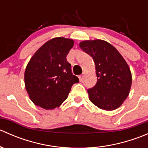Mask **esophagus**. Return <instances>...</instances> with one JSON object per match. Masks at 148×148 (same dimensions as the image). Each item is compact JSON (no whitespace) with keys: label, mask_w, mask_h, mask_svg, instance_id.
I'll use <instances>...</instances> for the list:
<instances>
[{"label":"esophagus","mask_w":148,"mask_h":148,"mask_svg":"<svg viewBox=\"0 0 148 148\" xmlns=\"http://www.w3.org/2000/svg\"><path fill=\"white\" fill-rule=\"evenodd\" d=\"M83 77H84V76H83V74H82V75H79V81H82V79H83Z\"/></svg>","instance_id":"1"}]
</instances>
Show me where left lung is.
Wrapping results in <instances>:
<instances>
[{
  "label": "left lung",
  "instance_id": "8db88e82",
  "mask_svg": "<svg viewBox=\"0 0 148 148\" xmlns=\"http://www.w3.org/2000/svg\"><path fill=\"white\" fill-rule=\"evenodd\" d=\"M82 49L95 62L97 81L87 89L89 100L99 108L114 110L129 95L132 84L130 69L118 51L103 40L84 41Z\"/></svg>",
  "mask_w": 148,
  "mask_h": 148
}]
</instances>
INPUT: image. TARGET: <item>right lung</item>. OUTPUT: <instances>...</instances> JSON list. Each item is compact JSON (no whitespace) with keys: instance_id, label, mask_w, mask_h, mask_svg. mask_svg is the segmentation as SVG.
Here are the masks:
<instances>
[{"instance_id":"add662e5","label":"right lung","mask_w":148,"mask_h":148,"mask_svg":"<svg viewBox=\"0 0 148 148\" xmlns=\"http://www.w3.org/2000/svg\"><path fill=\"white\" fill-rule=\"evenodd\" d=\"M73 46V40L54 38L38 49L28 62L25 86L36 105L46 110L59 107L66 99L72 85L79 82L66 60Z\"/></svg>"}]
</instances>
